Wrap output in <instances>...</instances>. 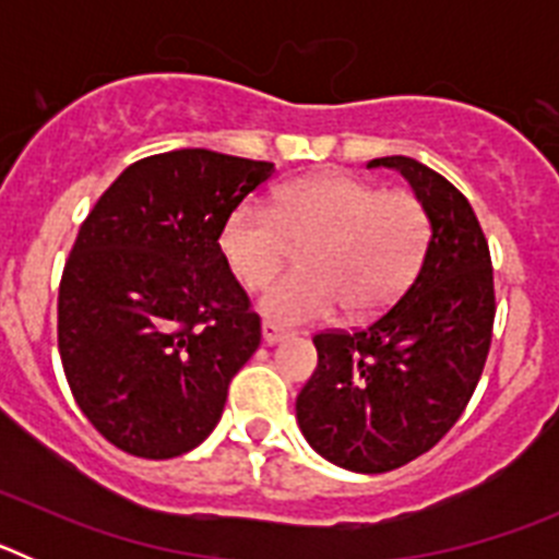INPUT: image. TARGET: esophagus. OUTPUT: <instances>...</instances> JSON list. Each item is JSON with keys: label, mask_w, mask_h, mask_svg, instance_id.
<instances>
[{"label": "esophagus", "mask_w": 559, "mask_h": 559, "mask_svg": "<svg viewBox=\"0 0 559 559\" xmlns=\"http://www.w3.org/2000/svg\"><path fill=\"white\" fill-rule=\"evenodd\" d=\"M283 338H288V330H283L274 322H263V341L265 344H280Z\"/></svg>", "instance_id": "obj_1"}]
</instances>
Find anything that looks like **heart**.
Masks as SVG:
<instances>
[{
  "label": "heart",
  "mask_w": 559,
  "mask_h": 559,
  "mask_svg": "<svg viewBox=\"0 0 559 559\" xmlns=\"http://www.w3.org/2000/svg\"><path fill=\"white\" fill-rule=\"evenodd\" d=\"M431 221L412 192H383L349 176H308L274 192L271 204L243 201L226 215L218 249L246 288H263L304 243L299 274L283 276L260 299L280 324L328 319L344 305L349 316L386 308L417 274Z\"/></svg>",
  "instance_id": "b5f03b06"
}]
</instances>
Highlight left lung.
<instances>
[{
  "mask_svg": "<svg viewBox=\"0 0 559 559\" xmlns=\"http://www.w3.org/2000/svg\"><path fill=\"white\" fill-rule=\"evenodd\" d=\"M431 221L417 276L367 328L313 335L319 367L296 397V423L319 456L386 473L431 451L476 392L490 353L496 290L471 201L437 170L383 156Z\"/></svg>",
  "mask_w": 559,
  "mask_h": 559,
  "instance_id": "obj_1",
  "label": "left lung"
}]
</instances>
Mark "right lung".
<instances>
[{
    "mask_svg": "<svg viewBox=\"0 0 559 559\" xmlns=\"http://www.w3.org/2000/svg\"><path fill=\"white\" fill-rule=\"evenodd\" d=\"M271 176V162L206 147L156 153L83 221L58 290V353L81 412L120 451L181 456L218 426L260 347V316L218 235Z\"/></svg>",
    "mask_w": 559,
    "mask_h": 559,
    "instance_id": "add662e5",
    "label": "right lung"
}]
</instances>
